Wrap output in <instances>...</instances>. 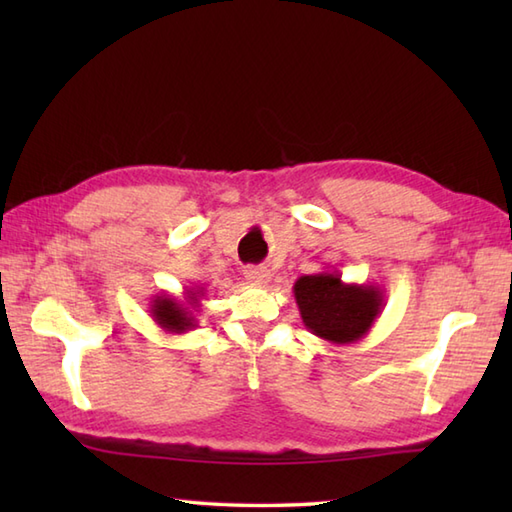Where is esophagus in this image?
Here are the masks:
<instances>
[{
  "instance_id": "obj_1",
  "label": "esophagus",
  "mask_w": 512,
  "mask_h": 512,
  "mask_svg": "<svg viewBox=\"0 0 512 512\" xmlns=\"http://www.w3.org/2000/svg\"><path fill=\"white\" fill-rule=\"evenodd\" d=\"M244 277L255 286H264L270 281V270L266 266H248L244 270Z\"/></svg>"
}]
</instances>
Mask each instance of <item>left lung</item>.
<instances>
[{
  "mask_svg": "<svg viewBox=\"0 0 512 512\" xmlns=\"http://www.w3.org/2000/svg\"><path fill=\"white\" fill-rule=\"evenodd\" d=\"M303 325L334 345L361 341L385 308L374 284H345L339 273L303 275L292 286Z\"/></svg>",
  "mask_w": 512,
  "mask_h": 512,
  "instance_id": "left-lung-1",
  "label": "left lung"
}]
</instances>
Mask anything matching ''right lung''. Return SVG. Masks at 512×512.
Returning <instances> with one entry per match:
<instances>
[{"label":"right lung","mask_w":512,"mask_h":512,"mask_svg":"<svg viewBox=\"0 0 512 512\" xmlns=\"http://www.w3.org/2000/svg\"><path fill=\"white\" fill-rule=\"evenodd\" d=\"M200 297H204L202 288L184 290L182 299L171 297L167 292H160V295L149 301V317L154 319L158 328L169 334H184L189 330H195L198 328L195 312L200 308Z\"/></svg>","instance_id":"1"}]
</instances>
